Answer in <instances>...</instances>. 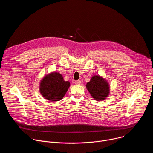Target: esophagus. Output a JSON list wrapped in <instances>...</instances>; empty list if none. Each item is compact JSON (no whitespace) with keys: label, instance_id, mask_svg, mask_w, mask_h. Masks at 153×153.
<instances>
[{"label":"esophagus","instance_id":"1","mask_svg":"<svg viewBox=\"0 0 153 153\" xmlns=\"http://www.w3.org/2000/svg\"><path fill=\"white\" fill-rule=\"evenodd\" d=\"M75 84L76 85H80L81 84V81L80 80H76L75 81Z\"/></svg>","mask_w":153,"mask_h":153}]
</instances>
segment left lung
<instances>
[{
    "label": "left lung",
    "instance_id": "left-lung-1",
    "mask_svg": "<svg viewBox=\"0 0 153 153\" xmlns=\"http://www.w3.org/2000/svg\"><path fill=\"white\" fill-rule=\"evenodd\" d=\"M86 87L93 98L97 101L105 100L110 93L108 82L100 75L93 76L86 83Z\"/></svg>",
    "mask_w": 153,
    "mask_h": 153
}]
</instances>
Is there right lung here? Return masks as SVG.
Listing matches in <instances>:
<instances>
[{
	"instance_id": "1",
	"label": "right lung",
	"mask_w": 153,
	"mask_h": 153,
	"mask_svg": "<svg viewBox=\"0 0 153 153\" xmlns=\"http://www.w3.org/2000/svg\"><path fill=\"white\" fill-rule=\"evenodd\" d=\"M70 86V82L65 81L60 73L51 72L40 80L39 91L43 98L51 102H56L63 99Z\"/></svg>"
}]
</instances>
